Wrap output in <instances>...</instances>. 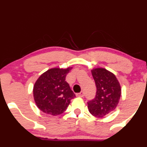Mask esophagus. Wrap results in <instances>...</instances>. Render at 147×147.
<instances>
[{
    "label": "esophagus",
    "instance_id": "34e87169",
    "mask_svg": "<svg viewBox=\"0 0 147 147\" xmlns=\"http://www.w3.org/2000/svg\"><path fill=\"white\" fill-rule=\"evenodd\" d=\"M84 92H81L80 93H78L77 94V96H79V97H84Z\"/></svg>",
    "mask_w": 147,
    "mask_h": 147
}]
</instances>
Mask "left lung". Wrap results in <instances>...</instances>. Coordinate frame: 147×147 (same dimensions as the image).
Wrapping results in <instances>:
<instances>
[{
  "label": "left lung",
  "instance_id": "8db88e82",
  "mask_svg": "<svg viewBox=\"0 0 147 147\" xmlns=\"http://www.w3.org/2000/svg\"><path fill=\"white\" fill-rule=\"evenodd\" d=\"M92 75L96 86V96L88 102L92 116L102 118L117 107L121 96V86L116 75L103 68H94Z\"/></svg>",
  "mask_w": 147,
  "mask_h": 147
}]
</instances>
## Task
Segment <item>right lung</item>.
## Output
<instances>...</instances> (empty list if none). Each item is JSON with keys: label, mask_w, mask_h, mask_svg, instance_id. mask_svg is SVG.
Instances as JSON below:
<instances>
[{"label": "right lung", "mask_w": 147, "mask_h": 147, "mask_svg": "<svg viewBox=\"0 0 147 147\" xmlns=\"http://www.w3.org/2000/svg\"><path fill=\"white\" fill-rule=\"evenodd\" d=\"M72 67L53 68L42 73L33 86V98L37 107L47 114L57 116L64 112L75 97L66 82Z\"/></svg>", "instance_id": "obj_1"}]
</instances>
